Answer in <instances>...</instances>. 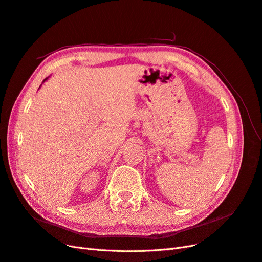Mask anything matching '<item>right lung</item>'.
Listing matches in <instances>:
<instances>
[{
	"instance_id": "obj_1",
	"label": "right lung",
	"mask_w": 262,
	"mask_h": 262,
	"mask_svg": "<svg viewBox=\"0 0 262 262\" xmlns=\"http://www.w3.org/2000/svg\"><path fill=\"white\" fill-rule=\"evenodd\" d=\"M46 80H47V78H46ZM46 80H45V81H46Z\"/></svg>"
}]
</instances>
